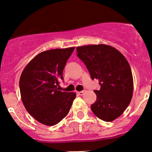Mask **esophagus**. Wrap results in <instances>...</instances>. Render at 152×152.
Listing matches in <instances>:
<instances>
[{"mask_svg": "<svg viewBox=\"0 0 152 152\" xmlns=\"http://www.w3.org/2000/svg\"><path fill=\"white\" fill-rule=\"evenodd\" d=\"M86 92V90H82V91H76V93H77L78 95H80V96H82V95L84 94Z\"/></svg>", "mask_w": 152, "mask_h": 152, "instance_id": "34e87169", "label": "esophagus"}]
</instances>
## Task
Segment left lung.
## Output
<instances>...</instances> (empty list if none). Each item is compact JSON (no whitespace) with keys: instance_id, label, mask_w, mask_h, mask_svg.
I'll use <instances>...</instances> for the list:
<instances>
[{"instance_id":"left-lung-1","label":"left lung","mask_w":152,"mask_h":152,"mask_svg":"<svg viewBox=\"0 0 152 152\" xmlns=\"http://www.w3.org/2000/svg\"><path fill=\"white\" fill-rule=\"evenodd\" d=\"M77 56L88 69L92 79H99L101 88L94 90L96 101L93 113L101 120L111 122L121 115L133 95V77L125 56L104 44L76 48Z\"/></svg>"}]
</instances>
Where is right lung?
<instances>
[{"instance_id":"obj_1","label":"right lung","mask_w":152,"mask_h":152,"mask_svg":"<svg viewBox=\"0 0 152 152\" xmlns=\"http://www.w3.org/2000/svg\"><path fill=\"white\" fill-rule=\"evenodd\" d=\"M75 47L45 50L34 57L20 78L21 99L28 113L38 122L56 125L68 114L76 93L58 90L67 60Z\"/></svg>"}]
</instances>
